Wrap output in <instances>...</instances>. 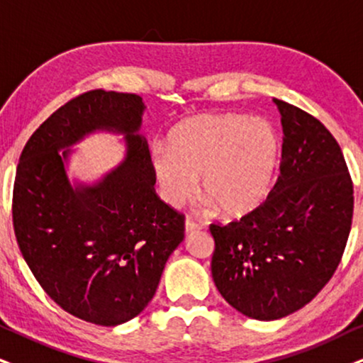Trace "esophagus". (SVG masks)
<instances>
[{
	"label": "esophagus",
	"instance_id": "esophagus-1",
	"mask_svg": "<svg viewBox=\"0 0 363 363\" xmlns=\"http://www.w3.org/2000/svg\"><path fill=\"white\" fill-rule=\"evenodd\" d=\"M203 229V224L192 221V219H186V235H192V233Z\"/></svg>",
	"mask_w": 363,
	"mask_h": 363
}]
</instances>
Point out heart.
Returning a JSON list of instances; mask_svg holds the SVG:
<instances>
[{
	"instance_id": "b5f03b06",
	"label": "heart",
	"mask_w": 363,
	"mask_h": 363,
	"mask_svg": "<svg viewBox=\"0 0 363 363\" xmlns=\"http://www.w3.org/2000/svg\"><path fill=\"white\" fill-rule=\"evenodd\" d=\"M279 159V137L264 118L236 113H201L177 122L167 147L150 152L160 197L181 206L201 192L209 208L226 218H241L263 203Z\"/></svg>"
}]
</instances>
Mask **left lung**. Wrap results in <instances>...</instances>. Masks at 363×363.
<instances>
[{
  "label": "left lung",
  "instance_id": "left-lung-1",
  "mask_svg": "<svg viewBox=\"0 0 363 363\" xmlns=\"http://www.w3.org/2000/svg\"><path fill=\"white\" fill-rule=\"evenodd\" d=\"M283 149L277 184L240 221L211 224V273L233 308L278 320L330 281L350 235L353 184L340 145L318 118L274 99Z\"/></svg>",
  "mask_w": 363,
  "mask_h": 363
}]
</instances>
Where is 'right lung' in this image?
Masks as SVG:
<instances>
[{
	"mask_svg": "<svg viewBox=\"0 0 363 363\" xmlns=\"http://www.w3.org/2000/svg\"><path fill=\"white\" fill-rule=\"evenodd\" d=\"M144 110L135 94H82L36 128L16 167L13 228L23 258L55 303L104 327L149 305L184 240V216L155 194L139 134ZM97 130L122 133L126 157L95 185L72 186L69 147Z\"/></svg>",
	"mask_w": 363,
	"mask_h": 363,
	"instance_id": "1",
	"label": "right lung"
}]
</instances>
